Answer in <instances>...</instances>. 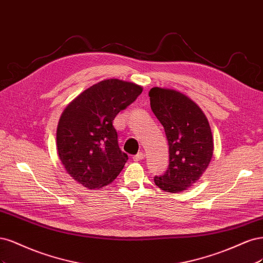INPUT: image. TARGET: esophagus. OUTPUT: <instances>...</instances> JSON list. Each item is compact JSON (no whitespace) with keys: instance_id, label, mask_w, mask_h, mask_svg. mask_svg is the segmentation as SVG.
<instances>
[{"instance_id":"1","label":"esophagus","mask_w":263,"mask_h":263,"mask_svg":"<svg viewBox=\"0 0 263 263\" xmlns=\"http://www.w3.org/2000/svg\"><path fill=\"white\" fill-rule=\"evenodd\" d=\"M132 158L134 162H139V160H142L144 158V154L142 153V152H139V153L137 155H134Z\"/></svg>"}]
</instances>
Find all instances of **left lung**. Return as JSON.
Returning a JSON list of instances; mask_svg holds the SVG:
<instances>
[{
  "label": "left lung",
  "instance_id": "1",
  "mask_svg": "<svg viewBox=\"0 0 263 263\" xmlns=\"http://www.w3.org/2000/svg\"><path fill=\"white\" fill-rule=\"evenodd\" d=\"M151 108L165 130L169 145L167 171L155 176L158 188L180 192L200 179L213 155V137L205 115L181 92L153 87Z\"/></svg>",
  "mask_w": 263,
  "mask_h": 263
}]
</instances>
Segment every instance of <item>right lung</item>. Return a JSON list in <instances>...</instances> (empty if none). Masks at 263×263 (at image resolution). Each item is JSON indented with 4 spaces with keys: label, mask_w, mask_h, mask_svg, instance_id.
<instances>
[{
    "label": "right lung",
    "mask_w": 263,
    "mask_h": 263,
    "mask_svg": "<svg viewBox=\"0 0 263 263\" xmlns=\"http://www.w3.org/2000/svg\"><path fill=\"white\" fill-rule=\"evenodd\" d=\"M142 90L134 83L105 80L64 109L57 129L58 154L67 174L85 188L104 187L123 169L128 155L119 147L112 122Z\"/></svg>",
    "instance_id": "right-lung-1"
}]
</instances>
